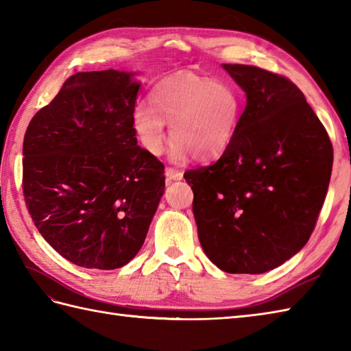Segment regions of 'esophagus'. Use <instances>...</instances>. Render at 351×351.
<instances>
[{"instance_id":"34e87169","label":"esophagus","mask_w":351,"mask_h":351,"mask_svg":"<svg viewBox=\"0 0 351 351\" xmlns=\"http://www.w3.org/2000/svg\"><path fill=\"white\" fill-rule=\"evenodd\" d=\"M166 178H167V181H180V180H182V171L167 167L166 169Z\"/></svg>"}]
</instances>
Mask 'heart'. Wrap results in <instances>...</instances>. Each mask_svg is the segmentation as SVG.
Returning a JSON list of instances; mask_svg holds the SVG:
<instances>
[{
  "mask_svg": "<svg viewBox=\"0 0 351 351\" xmlns=\"http://www.w3.org/2000/svg\"><path fill=\"white\" fill-rule=\"evenodd\" d=\"M243 102L237 88L191 71H181L160 80L151 90V106L140 102L132 122L147 154L160 156L167 145L170 125L173 146L170 158L184 162L213 161L232 145L241 121Z\"/></svg>",
  "mask_w": 351,
  "mask_h": 351,
  "instance_id": "1",
  "label": "heart"
}]
</instances>
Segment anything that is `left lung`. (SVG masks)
Returning a JSON list of instances; mask_svg holds the SVG:
<instances>
[{"instance_id": "obj_1", "label": "left lung", "mask_w": 351, "mask_h": 351, "mask_svg": "<svg viewBox=\"0 0 351 351\" xmlns=\"http://www.w3.org/2000/svg\"><path fill=\"white\" fill-rule=\"evenodd\" d=\"M245 93L235 138L213 166L189 170L205 255L261 274L299 253L329 189L333 149L300 88L256 66L221 64Z\"/></svg>"}]
</instances>
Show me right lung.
<instances>
[{"instance_id": "add662e5", "label": "right lung", "mask_w": 351, "mask_h": 351, "mask_svg": "<svg viewBox=\"0 0 351 351\" xmlns=\"http://www.w3.org/2000/svg\"><path fill=\"white\" fill-rule=\"evenodd\" d=\"M137 72H78L24 137V196L40 235L72 264L126 265L164 193L162 162L137 145Z\"/></svg>"}]
</instances>
